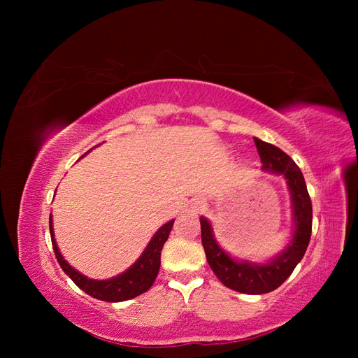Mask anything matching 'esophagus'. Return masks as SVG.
<instances>
[{
	"label": "esophagus",
	"mask_w": 358,
	"mask_h": 358,
	"mask_svg": "<svg viewBox=\"0 0 358 358\" xmlns=\"http://www.w3.org/2000/svg\"><path fill=\"white\" fill-rule=\"evenodd\" d=\"M196 208H197V210L203 208V206H201V201H197V203H196Z\"/></svg>",
	"instance_id": "34e87169"
}]
</instances>
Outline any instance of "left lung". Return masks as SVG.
<instances>
[{
  "label": "left lung",
  "instance_id": "8db88e82",
  "mask_svg": "<svg viewBox=\"0 0 358 358\" xmlns=\"http://www.w3.org/2000/svg\"><path fill=\"white\" fill-rule=\"evenodd\" d=\"M263 170L284 176L291 197L292 234L287 246L264 263L231 257L218 243L210 221L200 216L201 243L213 273L221 282L243 294H266L282 285L305 255L312 233V203L300 169L279 148L254 137Z\"/></svg>",
  "mask_w": 358,
  "mask_h": 358
}]
</instances>
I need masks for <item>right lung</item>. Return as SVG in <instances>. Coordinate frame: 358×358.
<instances>
[{"label": "right lung", "mask_w": 358, "mask_h": 358, "mask_svg": "<svg viewBox=\"0 0 358 358\" xmlns=\"http://www.w3.org/2000/svg\"><path fill=\"white\" fill-rule=\"evenodd\" d=\"M173 222H175V220H171L162 227H159L157 233L152 236V239L149 241L142 255L136 259V263L131 267H128L121 275H116L110 279H101V280L85 276L83 273L79 272V270L71 267L67 263V259H64L55 241V233H53L52 213L49 216V230L52 237V246H53V251H55L58 263L73 282L82 291H85L86 294H90L94 299L116 303V301H125L129 299H134L140 294H143L145 291H148L150 287H152L161 266L162 246H164L166 241L169 239Z\"/></svg>", "instance_id": "1"}]
</instances>
